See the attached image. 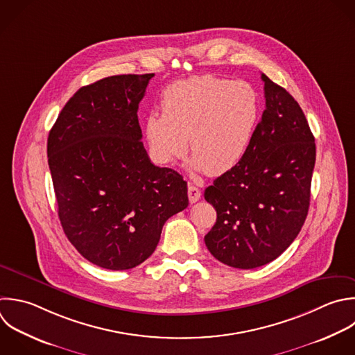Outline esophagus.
<instances>
[{"label": "esophagus", "mask_w": 355, "mask_h": 355, "mask_svg": "<svg viewBox=\"0 0 355 355\" xmlns=\"http://www.w3.org/2000/svg\"><path fill=\"white\" fill-rule=\"evenodd\" d=\"M187 194H189V200L190 202H197L200 198H201V191L198 187L193 186V184H189V190H187Z\"/></svg>", "instance_id": "34e87169"}]
</instances>
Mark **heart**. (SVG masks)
<instances>
[{
	"label": "heart",
	"instance_id": "obj_1",
	"mask_svg": "<svg viewBox=\"0 0 355 355\" xmlns=\"http://www.w3.org/2000/svg\"><path fill=\"white\" fill-rule=\"evenodd\" d=\"M162 114L144 121L150 151L161 165H172L189 148L191 166L211 176L232 171L247 154L261 114L257 90L247 82L212 75L169 85L161 96Z\"/></svg>",
	"mask_w": 355,
	"mask_h": 355
}]
</instances>
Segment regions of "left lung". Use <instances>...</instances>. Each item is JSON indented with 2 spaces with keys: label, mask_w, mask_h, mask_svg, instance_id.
<instances>
[{
  "label": "left lung",
  "mask_w": 355,
  "mask_h": 355,
  "mask_svg": "<svg viewBox=\"0 0 355 355\" xmlns=\"http://www.w3.org/2000/svg\"><path fill=\"white\" fill-rule=\"evenodd\" d=\"M265 111L244 158L205 189L216 222L205 245L220 262L252 269L277 258L309 208L315 139L298 103L261 75Z\"/></svg>",
  "instance_id": "1"
}]
</instances>
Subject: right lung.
<instances>
[{"instance_id":"right-lung-1","label":"right lung","mask_w":355,"mask_h":355,"mask_svg":"<svg viewBox=\"0 0 355 355\" xmlns=\"http://www.w3.org/2000/svg\"><path fill=\"white\" fill-rule=\"evenodd\" d=\"M153 76L116 75L79 89L49 135L62 229L87 261L105 269L144 262L164 223L189 205L182 175L155 166L141 141L137 110Z\"/></svg>"}]
</instances>
